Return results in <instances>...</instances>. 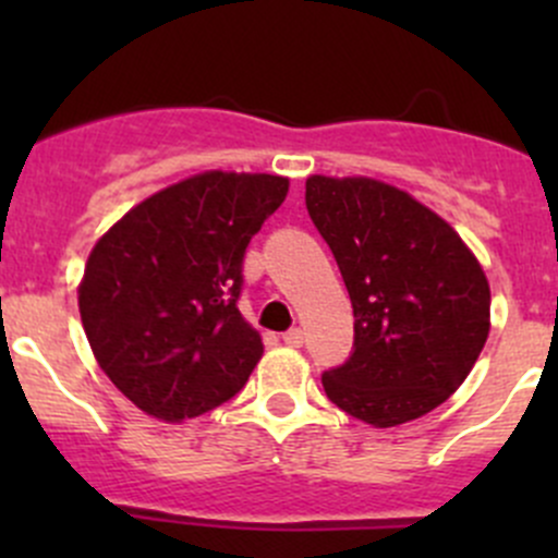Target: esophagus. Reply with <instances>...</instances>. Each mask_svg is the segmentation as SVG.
I'll return each mask as SVG.
<instances>
[{
  "label": "esophagus",
  "mask_w": 558,
  "mask_h": 558,
  "mask_svg": "<svg viewBox=\"0 0 558 558\" xmlns=\"http://www.w3.org/2000/svg\"><path fill=\"white\" fill-rule=\"evenodd\" d=\"M283 342H286V345H291V348H302V342H305V335H302V329H296V326H294V329L286 331Z\"/></svg>",
  "instance_id": "obj_1"
}]
</instances>
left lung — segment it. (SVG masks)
I'll list each match as a JSON object with an SVG mask.
<instances>
[{
	"label": "left lung",
	"instance_id": "left-lung-1",
	"mask_svg": "<svg viewBox=\"0 0 558 558\" xmlns=\"http://www.w3.org/2000/svg\"><path fill=\"white\" fill-rule=\"evenodd\" d=\"M305 205L353 305V353L326 397L388 429L432 413L466 380L492 329V289L459 232L375 178L311 174Z\"/></svg>",
	"mask_w": 558,
	"mask_h": 558
}]
</instances>
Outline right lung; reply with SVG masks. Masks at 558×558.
Returning a JSON list of instances; mask_svg holds the SVG:
<instances>
[{"instance_id": "right-lung-1", "label": "right lung", "mask_w": 558, "mask_h": 558, "mask_svg": "<svg viewBox=\"0 0 558 558\" xmlns=\"http://www.w3.org/2000/svg\"><path fill=\"white\" fill-rule=\"evenodd\" d=\"M289 178L207 170L134 205L88 253L77 307L112 386L167 424L232 399L264 353L238 307L243 256Z\"/></svg>"}]
</instances>
